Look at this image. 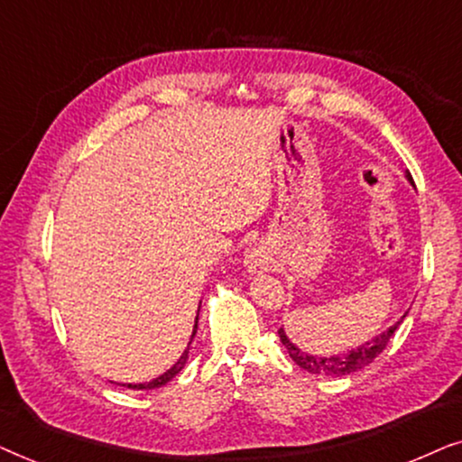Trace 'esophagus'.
I'll list each match as a JSON object with an SVG mask.
<instances>
[{
  "mask_svg": "<svg viewBox=\"0 0 462 462\" xmlns=\"http://www.w3.org/2000/svg\"><path fill=\"white\" fill-rule=\"evenodd\" d=\"M262 260H260V255H257V254H254V255H249V263H251V268H254V266H257V263H260Z\"/></svg>",
  "mask_w": 462,
  "mask_h": 462,
  "instance_id": "obj_1",
  "label": "esophagus"
}]
</instances>
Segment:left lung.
<instances>
[{"label": "left lung", "mask_w": 462, "mask_h": 462, "mask_svg": "<svg viewBox=\"0 0 462 462\" xmlns=\"http://www.w3.org/2000/svg\"><path fill=\"white\" fill-rule=\"evenodd\" d=\"M410 181H411V177H410ZM402 319H405V315ZM399 323L402 321H397L393 328H389L380 336L374 337V340L361 344L359 348L346 350V353H337L331 356L309 355V353H304V350H300L298 346H293V344L289 342V337L285 336V331H282V328L279 329V336H281L282 346L287 348L289 356H291V359L300 367H302V370L310 372V374H321V376H346V374L364 370L365 365H370L372 361L376 359L380 353H383V350L386 348V344H389V340L393 337V334H395V329L399 328Z\"/></svg>", "instance_id": "1"}]
</instances>
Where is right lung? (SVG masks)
<instances>
[{"label":"right lung","instance_id":"1","mask_svg":"<svg viewBox=\"0 0 462 462\" xmlns=\"http://www.w3.org/2000/svg\"><path fill=\"white\" fill-rule=\"evenodd\" d=\"M196 323H199V317H196ZM196 336V325H194V331H192V337ZM189 344H192V340H189ZM189 350V348H188ZM188 350L186 353H183L181 356H180V361H177V364L171 367L169 372H164L162 376H158L156 380H152V383H147V384H128V389H134V391H143V389H158V386H162V384H167L169 380H173L177 374H180L181 370H183V365H186V359H188Z\"/></svg>","mask_w":462,"mask_h":462}]
</instances>
